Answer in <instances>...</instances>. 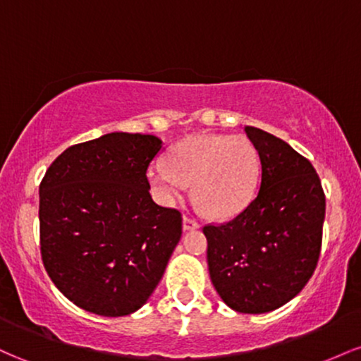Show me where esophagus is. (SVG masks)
<instances>
[{"instance_id": "esophagus-1", "label": "esophagus", "mask_w": 361, "mask_h": 361, "mask_svg": "<svg viewBox=\"0 0 361 361\" xmlns=\"http://www.w3.org/2000/svg\"><path fill=\"white\" fill-rule=\"evenodd\" d=\"M198 227H200V224L195 221V219L183 217V229L185 231H195V229H198Z\"/></svg>"}]
</instances>
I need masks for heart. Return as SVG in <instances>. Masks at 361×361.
Listing matches in <instances>:
<instances>
[{"instance_id": "heart-1", "label": "heart", "mask_w": 361, "mask_h": 361, "mask_svg": "<svg viewBox=\"0 0 361 361\" xmlns=\"http://www.w3.org/2000/svg\"><path fill=\"white\" fill-rule=\"evenodd\" d=\"M259 154L244 135L193 134L168 152V164L154 163L149 183L164 204L183 200L188 186L204 214L231 219L255 198L259 183Z\"/></svg>"}]
</instances>
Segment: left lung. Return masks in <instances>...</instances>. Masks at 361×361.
<instances>
[{
	"label": "left lung",
	"mask_w": 361,
	"mask_h": 361,
	"mask_svg": "<svg viewBox=\"0 0 361 361\" xmlns=\"http://www.w3.org/2000/svg\"><path fill=\"white\" fill-rule=\"evenodd\" d=\"M244 132L259 154V192L231 222L204 227L207 263L231 309L264 314L292 300L316 270L326 197L310 161L285 140Z\"/></svg>",
	"instance_id": "8db88e82"
}]
</instances>
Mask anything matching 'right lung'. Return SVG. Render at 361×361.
Wrapping results in <instances>:
<instances>
[{"instance_id":"right-lung-1","label":"right lung","mask_w":361,"mask_h":361,"mask_svg":"<svg viewBox=\"0 0 361 361\" xmlns=\"http://www.w3.org/2000/svg\"><path fill=\"white\" fill-rule=\"evenodd\" d=\"M163 140L111 132L66 149L40 183V252L78 307L105 317L146 304L181 238V214L149 193Z\"/></svg>"}]
</instances>
